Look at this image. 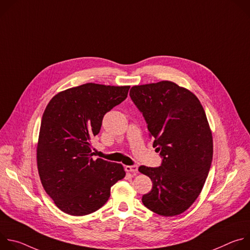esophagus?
I'll use <instances>...</instances> for the list:
<instances>
[{
  "instance_id": "1",
  "label": "esophagus",
  "mask_w": 250,
  "mask_h": 250,
  "mask_svg": "<svg viewBox=\"0 0 250 250\" xmlns=\"http://www.w3.org/2000/svg\"><path fill=\"white\" fill-rule=\"evenodd\" d=\"M125 170L127 172H131L133 174H136L138 171V166L137 165H130V166H125Z\"/></svg>"
}]
</instances>
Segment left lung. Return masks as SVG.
I'll list each match as a JSON object with an SVG mask.
<instances>
[{
	"instance_id": "obj_1",
	"label": "left lung",
	"mask_w": 250,
	"mask_h": 250,
	"mask_svg": "<svg viewBox=\"0 0 250 250\" xmlns=\"http://www.w3.org/2000/svg\"><path fill=\"white\" fill-rule=\"evenodd\" d=\"M129 96L144 116L158 167L140 166L152 189L142 203L164 217L180 215L199 197L212 160V136L199 99L170 81L133 86Z\"/></svg>"
}]
</instances>
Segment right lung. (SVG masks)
Wrapping results in <instances>:
<instances>
[{"label":"right lung","instance_id":"1","mask_svg":"<svg viewBox=\"0 0 250 250\" xmlns=\"http://www.w3.org/2000/svg\"><path fill=\"white\" fill-rule=\"evenodd\" d=\"M129 86L87 83L55 95L43 113L38 145L42 186L55 205L71 216L102 208L111 187L125 176L123 165L94 158L91 140L104 116L127 97Z\"/></svg>","mask_w":250,"mask_h":250}]
</instances>
